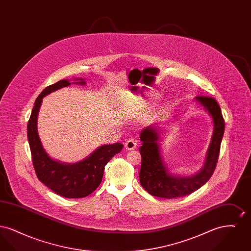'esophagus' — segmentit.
Here are the masks:
<instances>
[{
	"label": "esophagus",
	"instance_id": "34e87169",
	"mask_svg": "<svg viewBox=\"0 0 251 251\" xmlns=\"http://www.w3.org/2000/svg\"><path fill=\"white\" fill-rule=\"evenodd\" d=\"M137 147V142L135 139L133 138H129L126 142H125V149L127 151H132V150H135Z\"/></svg>",
	"mask_w": 251,
	"mask_h": 251
}]
</instances>
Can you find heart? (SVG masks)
<instances>
[{
    "label": "heart",
    "mask_w": 251,
    "mask_h": 251,
    "mask_svg": "<svg viewBox=\"0 0 251 251\" xmlns=\"http://www.w3.org/2000/svg\"><path fill=\"white\" fill-rule=\"evenodd\" d=\"M159 96H160V94H158V93L152 94V95L151 96V97L148 99V100H147V103H149V104H151V103H153V102L155 101L156 100L159 98Z\"/></svg>",
    "instance_id": "heart-1"
}]
</instances>
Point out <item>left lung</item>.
Masks as SVG:
<instances>
[{"label": "left lung", "instance_id": "1", "mask_svg": "<svg viewBox=\"0 0 251 251\" xmlns=\"http://www.w3.org/2000/svg\"><path fill=\"white\" fill-rule=\"evenodd\" d=\"M195 101L201 104L209 114L214 126L202 167L196 174L181 176L170 171L162 156L160 143L162 130H160L159 123L145 127L140 132L142 164L139 179L144 189L154 197L170 200L190 195L204 185L215 171L225 130V122L215 99L201 96L196 97Z\"/></svg>", "mask_w": 251, "mask_h": 251}]
</instances>
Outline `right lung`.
I'll use <instances>...</instances> for the list:
<instances>
[{
	"label": "right lung",
	"instance_id": "obj_1",
	"mask_svg": "<svg viewBox=\"0 0 251 251\" xmlns=\"http://www.w3.org/2000/svg\"><path fill=\"white\" fill-rule=\"evenodd\" d=\"M64 79L46 87L36 98L27 125V136L32 153L33 165L38 179L55 194L68 199H80L90 195L100 184L108 162L121 151L120 143L103 145L77 163H64L49 155L41 143L37 131V117L44 97L69 86L71 84H86L84 78Z\"/></svg>",
	"mask_w": 251,
	"mask_h": 251
}]
</instances>
